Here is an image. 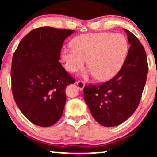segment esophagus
Listing matches in <instances>:
<instances>
[{
	"label": "esophagus",
	"mask_w": 157,
	"mask_h": 157,
	"mask_svg": "<svg viewBox=\"0 0 157 157\" xmlns=\"http://www.w3.org/2000/svg\"><path fill=\"white\" fill-rule=\"evenodd\" d=\"M76 83H77V86H78L79 90H83V88H84L85 86V83L83 81H82V80H78V81L76 82Z\"/></svg>",
	"instance_id": "esophagus-1"
}]
</instances>
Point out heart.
<instances>
[{"mask_svg": "<svg viewBox=\"0 0 157 157\" xmlns=\"http://www.w3.org/2000/svg\"><path fill=\"white\" fill-rule=\"evenodd\" d=\"M71 48L61 51V59L68 72L75 73L86 63L89 74L105 81L120 71L128 54L127 39L119 33H99L77 36Z\"/></svg>", "mask_w": 157, "mask_h": 157, "instance_id": "b5f03b06", "label": "heart"}]
</instances>
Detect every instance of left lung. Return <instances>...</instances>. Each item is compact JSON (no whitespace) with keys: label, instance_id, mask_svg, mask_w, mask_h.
Wrapping results in <instances>:
<instances>
[{"label":"left lung","instance_id":"left-lung-1","mask_svg":"<svg viewBox=\"0 0 157 157\" xmlns=\"http://www.w3.org/2000/svg\"><path fill=\"white\" fill-rule=\"evenodd\" d=\"M131 45L118 74L109 81L86 85L83 98L92 115L105 127H114L125 121L140 103L146 83L148 64L146 52L137 37L124 29Z\"/></svg>","mask_w":157,"mask_h":157}]
</instances>
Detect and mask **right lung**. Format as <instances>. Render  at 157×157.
<instances>
[{
	"label": "right lung",
	"instance_id": "1",
	"mask_svg": "<svg viewBox=\"0 0 157 157\" xmlns=\"http://www.w3.org/2000/svg\"><path fill=\"white\" fill-rule=\"evenodd\" d=\"M74 30L45 26L29 32L12 58L11 88L17 106L32 123L55 124L66 102V86L75 79L59 62L66 38Z\"/></svg>",
	"mask_w": 157,
	"mask_h": 157
}]
</instances>
